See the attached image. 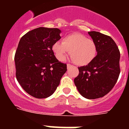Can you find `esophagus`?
Instances as JSON below:
<instances>
[{"label": "esophagus", "instance_id": "1", "mask_svg": "<svg viewBox=\"0 0 129 129\" xmlns=\"http://www.w3.org/2000/svg\"><path fill=\"white\" fill-rule=\"evenodd\" d=\"M67 67H68V69H70L72 67H73V66L72 65L70 64V63H68V64H67Z\"/></svg>", "mask_w": 129, "mask_h": 129}]
</instances>
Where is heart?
I'll return each instance as SVG.
<instances>
[{
  "label": "heart",
  "mask_w": 129,
  "mask_h": 129,
  "mask_svg": "<svg viewBox=\"0 0 129 129\" xmlns=\"http://www.w3.org/2000/svg\"><path fill=\"white\" fill-rule=\"evenodd\" d=\"M52 50L59 61H64L68 54L76 64L86 66L90 63L97 53L96 43L80 33H72L63 37L60 42L53 45Z\"/></svg>",
  "instance_id": "1"
}]
</instances>
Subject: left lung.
<instances>
[{
	"mask_svg": "<svg viewBox=\"0 0 129 129\" xmlns=\"http://www.w3.org/2000/svg\"><path fill=\"white\" fill-rule=\"evenodd\" d=\"M88 34L96 43L98 54L90 63L78 68L74 84L84 98L96 99L106 95L116 84L120 72V53L110 36L97 31Z\"/></svg>",
	"mask_w": 129,
	"mask_h": 129,
	"instance_id": "1",
	"label": "left lung"
}]
</instances>
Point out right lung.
<instances>
[{
    "label": "right lung",
    "instance_id": "1",
    "mask_svg": "<svg viewBox=\"0 0 129 129\" xmlns=\"http://www.w3.org/2000/svg\"><path fill=\"white\" fill-rule=\"evenodd\" d=\"M57 28L39 27L29 31L19 41L15 55L16 78L21 87L36 98L53 94L67 71L52 50L61 39Z\"/></svg>",
    "mask_w": 129,
    "mask_h": 129
}]
</instances>
